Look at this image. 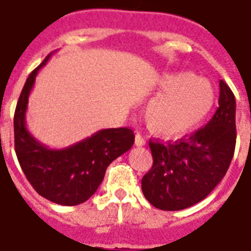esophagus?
Segmentation results:
<instances>
[{"label":"esophagus","mask_w":251,"mask_h":251,"mask_svg":"<svg viewBox=\"0 0 251 251\" xmlns=\"http://www.w3.org/2000/svg\"><path fill=\"white\" fill-rule=\"evenodd\" d=\"M134 145L136 146H145L146 145V141H145V138L140 133L136 134V137H134Z\"/></svg>","instance_id":"1"}]
</instances>
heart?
<instances>
[{"instance_id":"1","label":"heart","mask_w":251,"mask_h":251,"mask_svg":"<svg viewBox=\"0 0 251 251\" xmlns=\"http://www.w3.org/2000/svg\"><path fill=\"white\" fill-rule=\"evenodd\" d=\"M163 92L149 102L145 122L149 130L163 138L179 137L198 126L214 102L212 84L190 72L167 73L159 80Z\"/></svg>"}]
</instances>
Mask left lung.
Here are the masks:
<instances>
[{
    "mask_svg": "<svg viewBox=\"0 0 251 251\" xmlns=\"http://www.w3.org/2000/svg\"><path fill=\"white\" fill-rule=\"evenodd\" d=\"M236 145V100L219 80V101L205 127L172 144L150 141L152 168L141 187L151 205L161 210H182L204 200L222 181Z\"/></svg>",
    "mask_w": 251,
    "mask_h": 251,
    "instance_id": "8db88e82",
    "label": "left lung"
}]
</instances>
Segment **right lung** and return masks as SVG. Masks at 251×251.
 Returning <instances> with one entry per match:
<instances>
[{"label":"right lung","mask_w":251,"mask_h":251,"mask_svg":"<svg viewBox=\"0 0 251 251\" xmlns=\"http://www.w3.org/2000/svg\"><path fill=\"white\" fill-rule=\"evenodd\" d=\"M52 53L29 74L14 115L15 152L26 179L39 195L59 205L82 204L96 192L106 168L132 148L133 130L109 128L64 149H50L26 128L28 100L39 69Z\"/></svg>","instance_id":"obj_1"}]
</instances>
